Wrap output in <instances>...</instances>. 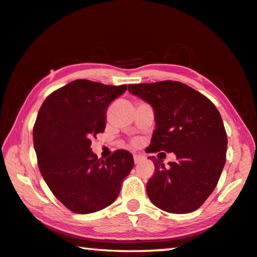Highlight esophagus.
I'll return each instance as SVG.
<instances>
[{
    "instance_id": "esophagus-1",
    "label": "esophagus",
    "mask_w": 257,
    "mask_h": 257,
    "mask_svg": "<svg viewBox=\"0 0 257 257\" xmlns=\"http://www.w3.org/2000/svg\"><path fill=\"white\" fill-rule=\"evenodd\" d=\"M143 159H144V157L142 156V154H140V153L134 154V161H135V164H140V162L143 160Z\"/></svg>"
}]
</instances>
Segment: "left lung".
Segmentation results:
<instances>
[{"label": "left lung", "mask_w": 257, "mask_h": 257, "mask_svg": "<svg viewBox=\"0 0 257 257\" xmlns=\"http://www.w3.org/2000/svg\"><path fill=\"white\" fill-rule=\"evenodd\" d=\"M130 93L153 108L149 152H173L166 168L150 157L156 173L146 184L154 206L173 214L197 210L209 197L225 165L227 137L221 114L202 93L178 81L129 84Z\"/></svg>", "instance_id": "left-lung-1"}]
</instances>
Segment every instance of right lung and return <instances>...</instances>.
<instances>
[{"mask_svg": "<svg viewBox=\"0 0 257 257\" xmlns=\"http://www.w3.org/2000/svg\"><path fill=\"white\" fill-rule=\"evenodd\" d=\"M125 90V84L75 80L49 95L40 108L33 128L40 172L73 213L90 214L111 205L134 168L128 151L100 160L90 149L91 137L106 125L108 105Z\"/></svg>", "mask_w": 257, "mask_h": 257, "instance_id": "add662e5", "label": "right lung"}]
</instances>
